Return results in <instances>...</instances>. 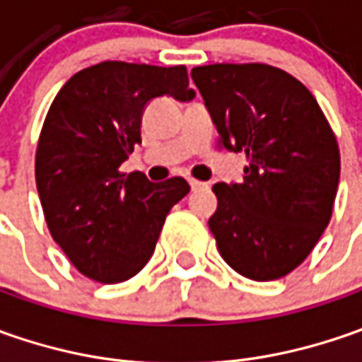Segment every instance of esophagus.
Instances as JSON below:
<instances>
[{
  "instance_id": "34e87169",
  "label": "esophagus",
  "mask_w": 362,
  "mask_h": 362,
  "mask_svg": "<svg viewBox=\"0 0 362 362\" xmlns=\"http://www.w3.org/2000/svg\"><path fill=\"white\" fill-rule=\"evenodd\" d=\"M189 185H191V189H193V191H195V189L205 187V183H202V181H195V179H189Z\"/></svg>"
}]
</instances>
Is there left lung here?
Returning <instances> with one entry per match:
<instances>
[{"label":"left lung","mask_w":362,"mask_h":362,"mask_svg":"<svg viewBox=\"0 0 362 362\" xmlns=\"http://www.w3.org/2000/svg\"><path fill=\"white\" fill-rule=\"evenodd\" d=\"M219 143L247 157L242 183H216L209 230L228 266L256 282L278 280L327 230L341 155L310 90L268 64L191 70Z\"/></svg>","instance_id":"obj_1"}]
</instances>
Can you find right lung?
Wrapping results in <instances>:
<instances>
[{
  "label": "right lung",
  "instance_id": "add662e5",
  "mask_svg": "<svg viewBox=\"0 0 362 362\" xmlns=\"http://www.w3.org/2000/svg\"><path fill=\"white\" fill-rule=\"evenodd\" d=\"M159 96L195 98L185 66L100 62L64 84L42 127L35 185L49 233L78 270L105 284L145 268L169 209L189 193L183 177L153 183L119 171Z\"/></svg>",
  "mask_w": 362,
  "mask_h": 362
}]
</instances>
